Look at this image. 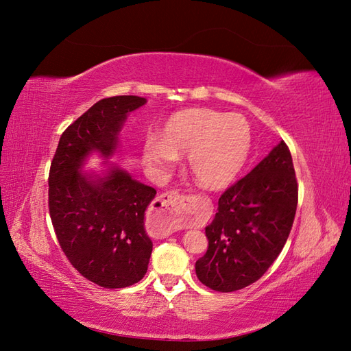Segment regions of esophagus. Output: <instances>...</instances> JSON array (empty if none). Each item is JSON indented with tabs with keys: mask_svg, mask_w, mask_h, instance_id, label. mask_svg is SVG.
<instances>
[{
	"mask_svg": "<svg viewBox=\"0 0 351 351\" xmlns=\"http://www.w3.org/2000/svg\"><path fill=\"white\" fill-rule=\"evenodd\" d=\"M186 205V197L177 192L159 195L152 209V228L159 236H169L178 227V218Z\"/></svg>",
	"mask_w": 351,
	"mask_h": 351,
	"instance_id": "34e87169",
	"label": "esophagus"
}]
</instances>
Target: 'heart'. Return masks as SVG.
<instances>
[{
	"label": "heart",
	"instance_id": "b5f03b06",
	"mask_svg": "<svg viewBox=\"0 0 351 351\" xmlns=\"http://www.w3.org/2000/svg\"><path fill=\"white\" fill-rule=\"evenodd\" d=\"M252 147V129L241 114L206 108L174 114L162 137L147 134L142 143V161L154 177L174 171L178 156H187L196 183L205 189L228 186L246 164Z\"/></svg>",
	"mask_w": 351,
	"mask_h": 351
}]
</instances>
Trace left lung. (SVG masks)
Segmentation results:
<instances>
[{"mask_svg":"<svg viewBox=\"0 0 351 351\" xmlns=\"http://www.w3.org/2000/svg\"><path fill=\"white\" fill-rule=\"evenodd\" d=\"M297 208V180L281 141L218 200L205 228L208 250L196 261L202 284L230 293L258 281L289 239Z\"/></svg>","mask_w":351,"mask_h":351,"instance_id":"8db88e82","label":"left lung"}]
</instances>
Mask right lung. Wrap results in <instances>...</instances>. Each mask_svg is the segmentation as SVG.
<instances>
[{"label":"right lung","instance_id":"obj_1","mask_svg":"<svg viewBox=\"0 0 351 351\" xmlns=\"http://www.w3.org/2000/svg\"><path fill=\"white\" fill-rule=\"evenodd\" d=\"M146 102L123 95L95 104L61 134L49 169V215L60 246L84 278L104 289L139 282L151 259L145 210L156 190L110 159L127 117ZM95 154L103 168L83 172Z\"/></svg>","mask_w":351,"mask_h":351}]
</instances>
